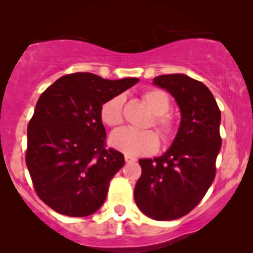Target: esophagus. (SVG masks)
I'll return each mask as SVG.
<instances>
[{
	"label": "esophagus",
	"mask_w": 253,
	"mask_h": 253,
	"mask_svg": "<svg viewBox=\"0 0 253 253\" xmlns=\"http://www.w3.org/2000/svg\"><path fill=\"white\" fill-rule=\"evenodd\" d=\"M137 159H134V157H131V156H125V161L127 162V164H129V162H134Z\"/></svg>",
	"instance_id": "1"
}]
</instances>
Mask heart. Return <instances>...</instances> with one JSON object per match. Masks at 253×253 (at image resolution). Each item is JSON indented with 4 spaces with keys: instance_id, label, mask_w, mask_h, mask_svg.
I'll list each match as a JSON object with an SVG mask.
<instances>
[{
    "instance_id": "heart-1",
    "label": "heart",
    "mask_w": 253,
    "mask_h": 253,
    "mask_svg": "<svg viewBox=\"0 0 253 253\" xmlns=\"http://www.w3.org/2000/svg\"><path fill=\"white\" fill-rule=\"evenodd\" d=\"M142 98L151 112L156 116L153 125L161 133L165 141L171 140L174 133V125L166 113L169 110V97L165 91L159 88H151L143 92ZM125 98L122 94L106 101L101 107V120L108 127H117L124 121L122 108ZM110 145L115 150L124 152L125 155L137 157L150 155L157 151L160 140L153 131H137V129L120 128L110 136Z\"/></svg>"
}]
</instances>
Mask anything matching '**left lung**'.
Instances as JSON below:
<instances>
[{"label": "left lung", "instance_id": "1", "mask_svg": "<svg viewBox=\"0 0 253 253\" xmlns=\"http://www.w3.org/2000/svg\"><path fill=\"white\" fill-rule=\"evenodd\" d=\"M155 86L174 98L181 122L169 150L141 159L134 202L150 218L171 221L192 211L212 185L221 150V112L206 84L183 73L161 75Z\"/></svg>", "mask_w": 253, "mask_h": 253}]
</instances>
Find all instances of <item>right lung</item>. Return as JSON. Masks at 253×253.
<instances>
[{"label": "right lung", "mask_w": 253, "mask_h": 253, "mask_svg": "<svg viewBox=\"0 0 253 253\" xmlns=\"http://www.w3.org/2000/svg\"><path fill=\"white\" fill-rule=\"evenodd\" d=\"M140 81L66 75L40 96L27 127L26 165L42 201L61 214L86 217L103 205L125 157L105 148L103 103Z\"/></svg>", "instance_id": "1"}]
</instances>
